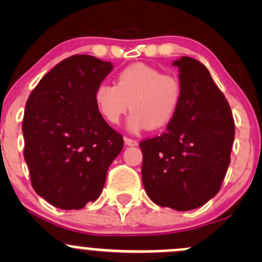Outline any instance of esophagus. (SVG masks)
I'll use <instances>...</instances> for the list:
<instances>
[{"mask_svg": "<svg viewBox=\"0 0 262 262\" xmlns=\"http://www.w3.org/2000/svg\"><path fill=\"white\" fill-rule=\"evenodd\" d=\"M124 142H125L126 146H137V144H138V142H137L136 139L128 138V137H125V138H124Z\"/></svg>", "mask_w": 262, "mask_h": 262, "instance_id": "obj_1", "label": "esophagus"}]
</instances>
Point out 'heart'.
<instances>
[{
  "mask_svg": "<svg viewBox=\"0 0 262 262\" xmlns=\"http://www.w3.org/2000/svg\"><path fill=\"white\" fill-rule=\"evenodd\" d=\"M95 105L102 118L118 124L129 110V129L139 132L162 129L172 121L181 101V86L176 77L136 63L118 73L114 84L101 82L95 89Z\"/></svg>",
  "mask_w": 262,
  "mask_h": 262,
  "instance_id": "b5f03b06",
  "label": "heart"
}]
</instances>
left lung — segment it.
<instances>
[{
  "label": "left lung",
  "instance_id": "left-lung-1",
  "mask_svg": "<svg viewBox=\"0 0 262 262\" xmlns=\"http://www.w3.org/2000/svg\"><path fill=\"white\" fill-rule=\"evenodd\" d=\"M181 101L167 130L139 143L142 180L160 207L184 212L204 205L222 186L231 162L234 120L223 92L199 60L181 57Z\"/></svg>",
  "mask_w": 262,
  "mask_h": 262
}]
</instances>
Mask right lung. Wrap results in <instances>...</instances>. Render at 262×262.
<instances>
[{
	"label": "right lung",
	"instance_id": "right-lung-1",
	"mask_svg": "<svg viewBox=\"0 0 262 262\" xmlns=\"http://www.w3.org/2000/svg\"><path fill=\"white\" fill-rule=\"evenodd\" d=\"M110 62L76 54L36 84L24 113V157L36 194L60 209H81L100 196L124 139L105 121L95 89Z\"/></svg>",
	"mask_w": 262,
	"mask_h": 262
}]
</instances>
